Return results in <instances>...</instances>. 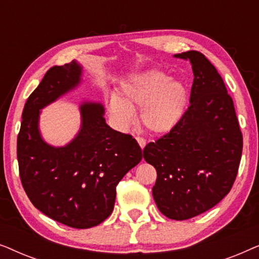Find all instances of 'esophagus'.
Listing matches in <instances>:
<instances>
[{
  "label": "esophagus",
  "instance_id": "34e87169",
  "mask_svg": "<svg viewBox=\"0 0 259 259\" xmlns=\"http://www.w3.org/2000/svg\"><path fill=\"white\" fill-rule=\"evenodd\" d=\"M136 139L138 141V144H139V146H140L141 150H144L145 145H146V141H145V139H143V138H139V137H137Z\"/></svg>",
  "mask_w": 259,
  "mask_h": 259
}]
</instances>
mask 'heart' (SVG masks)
I'll return each instance as SVG.
<instances>
[{"label": "heart", "mask_w": 259, "mask_h": 259, "mask_svg": "<svg viewBox=\"0 0 259 259\" xmlns=\"http://www.w3.org/2000/svg\"><path fill=\"white\" fill-rule=\"evenodd\" d=\"M189 92L179 80L157 69L131 76L122 84L120 97L113 95L108 111L121 127L136 120V109L141 108L140 122L150 133L164 134L175 128L185 113Z\"/></svg>", "instance_id": "obj_1"}]
</instances>
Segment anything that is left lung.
Here are the masks:
<instances>
[{"label": "left lung", "instance_id": "left-lung-1", "mask_svg": "<svg viewBox=\"0 0 259 259\" xmlns=\"http://www.w3.org/2000/svg\"><path fill=\"white\" fill-rule=\"evenodd\" d=\"M192 65L190 106L175 128L144 148L157 169L152 189L159 211L185 221L230 192L238 172L243 136L232 98L214 66L197 51L176 54Z\"/></svg>", "mask_w": 259, "mask_h": 259}]
</instances>
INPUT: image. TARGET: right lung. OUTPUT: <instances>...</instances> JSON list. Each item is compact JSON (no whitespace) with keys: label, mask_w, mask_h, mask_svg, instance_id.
<instances>
[{"label":"right lung","mask_w":259,"mask_h":259,"mask_svg":"<svg viewBox=\"0 0 259 259\" xmlns=\"http://www.w3.org/2000/svg\"><path fill=\"white\" fill-rule=\"evenodd\" d=\"M81 75L76 61L46 73L24 105L17 161L21 183L37 210L70 228L90 229L111 215L116 185L143 153L132 136L106 123L100 102L81 104V128L66 146L54 147L42 139L40 109L74 90Z\"/></svg>","instance_id":"1"}]
</instances>
